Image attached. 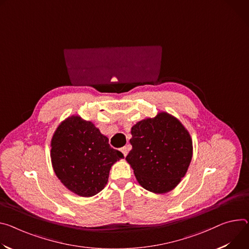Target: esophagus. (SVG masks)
<instances>
[{
	"instance_id": "obj_1",
	"label": "esophagus",
	"mask_w": 249,
	"mask_h": 249,
	"mask_svg": "<svg viewBox=\"0 0 249 249\" xmlns=\"http://www.w3.org/2000/svg\"><path fill=\"white\" fill-rule=\"evenodd\" d=\"M121 152H122V154L124 155V157H126L127 154H128V147H123V148L121 149Z\"/></svg>"
}]
</instances>
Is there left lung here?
<instances>
[{
    "label": "left lung",
    "mask_w": 249,
    "mask_h": 249,
    "mask_svg": "<svg viewBox=\"0 0 249 249\" xmlns=\"http://www.w3.org/2000/svg\"><path fill=\"white\" fill-rule=\"evenodd\" d=\"M132 150L126 157L138 183L154 194L174 190L185 177L193 157L189 131L175 116L159 112L131 128Z\"/></svg>",
    "instance_id": "1"
}]
</instances>
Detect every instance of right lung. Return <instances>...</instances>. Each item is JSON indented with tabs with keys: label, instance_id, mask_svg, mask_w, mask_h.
<instances>
[{
	"label": "right lung",
	"instance_id": "add662e5",
	"mask_svg": "<svg viewBox=\"0 0 249 249\" xmlns=\"http://www.w3.org/2000/svg\"><path fill=\"white\" fill-rule=\"evenodd\" d=\"M108 141L91 121L78 115L58 125L51 142V159L56 177L67 190L89 197L104 189L111 167L124 158Z\"/></svg>",
	"mask_w": 249,
	"mask_h": 249
}]
</instances>
